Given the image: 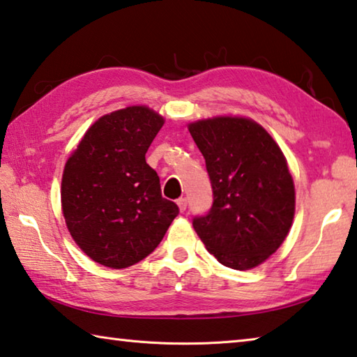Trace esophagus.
Here are the masks:
<instances>
[{
	"mask_svg": "<svg viewBox=\"0 0 357 357\" xmlns=\"http://www.w3.org/2000/svg\"><path fill=\"white\" fill-rule=\"evenodd\" d=\"M178 206H179L181 213H184V211L187 209V198H179V200H178Z\"/></svg>",
	"mask_w": 357,
	"mask_h": 357,
	"instance_id": "1",
	"label": "esophagus"
}]
</instances>
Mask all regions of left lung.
Returning <instances> with one entry per match:
<instances>
[{
	"label": "left lung",
	"mask_w": 357,
	"mask_h": 357,
	"mask_svg": "<svg viewBox=\"0 0 357 357\" xmlns=\"http://www.w3.org/2000/svg\"><path fill=\"white\" fill-rule=\"evenodd\" d=\"M206 162L213 206L193 228L217 261L245 271L285 241L294 215V184L285 155L268 132L245 118L189 126Z\"/></svg>",
	"instance_id": "left-lung-1"
}]
</instances>
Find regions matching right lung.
<instances>
[{"instance_id":"add662e5","label":"right lung","mask_w":357,"mask_h":357,"mask_svg":"<svg viewBox=\"0 0 357 357\" xmlns=\"http://www.w3.org/2000/svg\"><path fill=\"white\" fill-rule=\"evenodd\" d=\"M164 126L148 107L105 114L64 167L61 204L70 236L107 268H128L153 252L179 208L162 197L146 151Z\"/></svg>"}]
</instances>
